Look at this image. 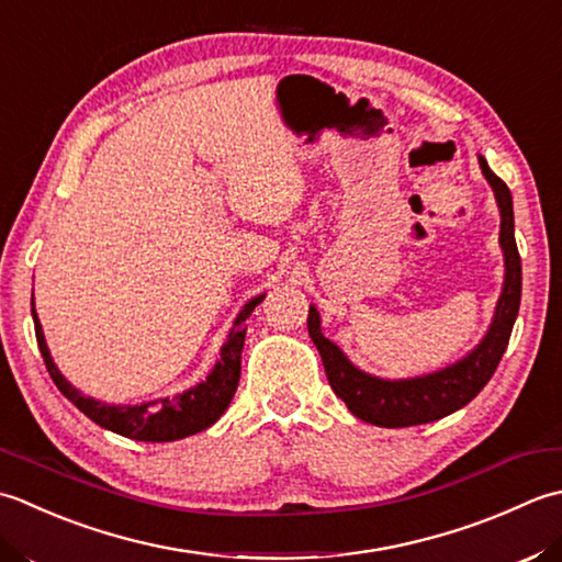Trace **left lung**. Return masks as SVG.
I'll use <instances>...</instances> for the list:
<instances>
[{"label":"left lung","instance_id":"1","mask_svg":"<svg viewBox=\"0 0 562 562\" xmlns=\"http://www.w3.org/2000/svg\"><path fill=\"white\" fill-rule=\"evenodd\" d=\"M477 162L487 184L495 191L502 217L499 247L505 255V283H502L499 301L485 337L463 359L449 363L446 369L415 378H395V381L378 378L353 366L347 353L323 335L315 305H311V313H307V331H311L313 345L323 357L331 391L345 400L353 417L369 422V425L387 429L415 427L465 407L487 385L509 345L514 319L519 315L521 303V257L517 239H514L512 193L505 181L487 167L483 155L477 157Z\"/></svg>","mask_w":562,"mask_h":562}]
</instances>
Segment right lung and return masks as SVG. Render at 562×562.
Here are the masks:
<instances>
[{
  "mask_svg": "<svg viewBox=\"0 0 562 562\" xmlns=\"http://www.w3.org/2000/svg\"><path fill=\"white\" fill-rule=\"evenodd\" d=\"M261 301H265V293L251 297L249 303H245L243 311L237 313L231 335H227L225 345L221 347V359L215 361L213 371L205 375V381L189 387L184 393H177L171 397H155L150 403L140 405H109L101 403L97 397L85 395L82 391H77L55 366L48 345H45L41 319L33 303L31 315L33 323H36V339L45 369H48L57 391L70 400L79 412H85V415L91 422H97L99 427L116 431L121 437H128L135 441H177L215 425L227 409V405H231L239 383V366H243L239 361H243L247 331L245 319Z\"/></svg>",
  "mask_w": 562,
  "mask_h": 562,
  "instance_id": "add662e5",
  "label": "right lung"
}]
</instances>
